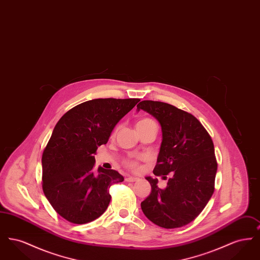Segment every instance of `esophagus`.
<instances>
[{"label": "esophagus", "mask_w": 260, "mask_h": 260, "mask_svg": "<svg viewBox=\"0 0 260 260\" xmlns=\"http://www.w3.org/2000/svg\"><path fill=\"white\" fill-rule=\"evenodd\" d=\"M138 180V178L137 177H134V176H127V177H125V181L126 182H136Z\"/></svg>", "instance_id": "obj_1"}]
</instances>
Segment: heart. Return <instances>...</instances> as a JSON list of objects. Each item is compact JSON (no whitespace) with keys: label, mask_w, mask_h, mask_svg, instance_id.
Masks as SVG:
<instances>
[{"label":"heart","mask_w":260,"mask_h":260,"mask_svg":"<svg viewBox=\"0 0 260 260\" xmlns=\"http://www.w3.org/2000/svg\"><path fill=\"white\" fill-rule=\"evenodd\" d=\"M150 125H155L157 126L156 122L152 119V118H149V117H144L142 119H140L137 124H136V127H141V126H150ZM124 166L131 170H134L136 171L139 169V164L138 161L136 160H124Z\"/></svg>","instance_id":"b5f03b06"}]
</instances>
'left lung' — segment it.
<instances>
[{
	"mask_svg": "<svg viewBox=\"0 0 260 260\" xmlns=\"http://www.w3.org/2000/svg\"><path fill=\"white\" fill-rule=\"evenodd\" d=\"M136 107L161 124L162 141L153 173L169 178L164 189L157 179L146 178L152 190L141 209L160 227H182L198 216L214 192L217 161L212 139L195 116L169 103L143 100Z\"/></svg>",
	"mask_w": 260,
	"mask_h": 260,
	"instance_id": "1",
	"label": "left lung"
}]
</instances>
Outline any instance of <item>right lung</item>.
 I'll list each match as a JSON object with an SVG mask.
<instances>
[{"label": "right lung", "mask_w": 260, "mask_h": 260, "mask_svg": "<svg viewBox=\"0 0 260 260\" xmlns=\"http://www.w3.org/2000/svg\"><path fill=\"white\" fill-rule=\"evenodd\" d=\"M139 100H88L66 112L54 126L42 156V187L53 210L67 221L91 222L107 210L110 187L124 177L114 170L95 171L93 155Z\"/></svg>", "instance_id": "obj_1"}]
</instances>
